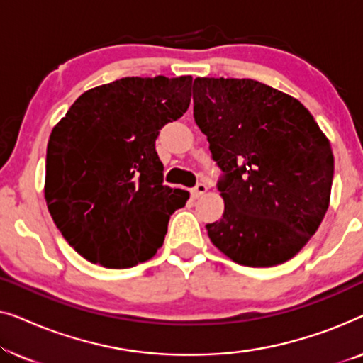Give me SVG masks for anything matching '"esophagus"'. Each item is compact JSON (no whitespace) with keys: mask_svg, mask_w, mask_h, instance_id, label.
Returning <instances> with one entry per match:
<instances>
[{"mask_svg":"<svg viewBox=\"0 0 363 363\" xmlns=\"http://www.w3.org/2000/svg\"><path fill=\"white\" fill-rule=\"evenodd\" d=\"M206 190H208V186L205 185V183H196V186L193 188L191 193H193V196L198 198V196H201L203 193H206Z\"/></svg>","mask_w":363,"mask_h":363,"instance_id":"obj_1","label":"esophagus"}]
</instances>
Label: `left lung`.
Instances as JSON below:
<instances>
[{"label":"left lung","instance_id":"1","mask_svg":"<svg viewBox=\"0 0 363 363\" xmlns=\"http://www.w3.org/2000/svg\"><path fill=\"white\" fill-rule=\"evenodd\" d=\"M193 117L223 175L221 220L206 225L241 266L294 257L324 220L334 178L330 143L311 112L252 79L196 77Z\"/></svg>","mask_w":363,"mask_h":363}]
</instances>
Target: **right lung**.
Instances as JSON below:
<instances>
[{"mask_svg":"<svg viewBox=\"0 0 363 363\" xmlns=\"http://www.w3.org/2000/svg\"><path fill=\"white\" fill-rule=\"evenodd\" d=\"M191 76L123 77L84 92L52 128L44 198L82 257L125 269L155 255L190 193L163 185L162 127L188 111Z\"/></svg>","mask_w":363,"mask_h":363,"instance_id":"add662e5","label":"right lung"}]
</instances>
